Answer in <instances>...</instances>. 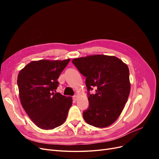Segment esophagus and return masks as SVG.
I'll use <instances>...</instances> for the list:
<instances>
[{"label":"esophagus","instance_id":"obj_1","mask_svg":"<svg viewBox=\"0 0 159 159\" xmlns=\"http://www.w3.org/2000/svg\"><path fill=\"white\" fill-rule=\"evenodd\" d=\"M78 95H74V97H73V99L74 100V101H77V100H78Z\"/></svg>","mask_w":159,"mask_h":159}]
</instances>
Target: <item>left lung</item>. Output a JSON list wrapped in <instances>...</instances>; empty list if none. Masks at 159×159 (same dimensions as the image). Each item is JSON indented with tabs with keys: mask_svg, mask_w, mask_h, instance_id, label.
I'll return each mask as SVG.
<instances>
[{
	"mask_svg": "<svg viewBox=\"0 0 159 159\" xmlns=\"http://www.w3.org/2000/svg\"><path fill=\"white\" fill-rule=\"evenodd\" d=\"M72 63L86 77L89 107L83 112L85 122L98 128L111 125L121 115L129 95L127 65L115 56L99 54L78 57ZM93 87L96 93L90 94Z\"/></svg>",
	"mask_w": 159,
	"mask_h": 159,
	"instance_id": "left-lung-1",
	"label": "left lung"
}]
</instances>
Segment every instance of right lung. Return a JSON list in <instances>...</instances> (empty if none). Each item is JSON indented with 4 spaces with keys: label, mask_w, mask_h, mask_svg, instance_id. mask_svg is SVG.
Masks as SVG:
<instances>
[{
    "label": "right lung",
    "mask_w": 159,
    "mask_h": 159,
    "mask_svg": "<svg viewBox=\"0 0 159 159\" xmlns=\"http://www.w3.org/2000/svg\"><path fill=\"white\" fill-rule=\"evenodd\" d=\"M70 59L32 61L18 75L17 84L22 106L36 125L50 130L63 124L72 105V98L56 89L60 74Z\"/></svg>",
    "instance_id": "obj_1"
}]
</instances>
